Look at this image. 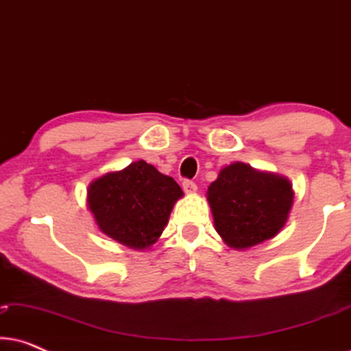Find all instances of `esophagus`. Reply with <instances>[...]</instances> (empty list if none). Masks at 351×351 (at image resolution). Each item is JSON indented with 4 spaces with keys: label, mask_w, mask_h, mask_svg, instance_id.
<instances>
[{
    "label": "esophagus",
    "mask_w": 351,
    "mask_h": 351,
    "mask_svg": "<svg viewBox=\"0 0 351 351\" xmlns=\"http://www.w3.org/2000/svg\"><path fill=\"white\" fill-rule=\"evenodd\" d=\"M182 189H184L186 195H193V193H196V189H198V186H196L195 182L184 180V182H182Z\"/></svg>",
    "instance_id": "1"
}]
</instances>
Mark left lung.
Here are the masks:
<instances>
[{
	"instance_id": "8db88e82",
	"label": "left lung",
	"mask_w": 351,
	"mask_h": 351,
	"mask_svg": "<svg viewBox=\"0 0 351 351\" xmlns=\"http://www.w3.org/2000/svg\"><path fill=\"white\" fill-rule=\"evenodd\" d=\"M206 198L222 241L246 251L281 232L294 204V190L287 177L237 161L220 169Z\"/></svg>"
}]
</instances>
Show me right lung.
<instances>
[{
  "label": "right lung",
  "mask_w": 351,
  "mask_h": 351,
  "mask_svg": "<svg viewBox=\"0 0 351 351\" xmlns=\"http://www.w3.org/2000/svg\"><path fill=\"white\" fill-rule=\"evenodd\" d=\"M182 196L172 177L138 160L90 182L86 203L100 232L134 251H145L161 237Z\"/></svg>",
  "instance_id": "1"
}]
</instances>
